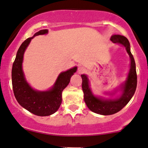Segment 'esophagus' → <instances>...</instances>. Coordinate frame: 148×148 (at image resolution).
Wrapping results in <instances>:
<instances>
[{
	"label": "esophagus",
	"instance_id": "34e87169",
	"mask_svg": "<svg viewBox=\"0 0 148 148\" xmlns=\"http://www.w3.org/2000/svg\"><path fill=\"white\" fill-rule=\"evenodd\" d=\"M84 72H85V69L84 67H82V66H79L78 69H77V73L79 74H82L84 73Z\"/></svg>",
	"mask_w": 148,
	"mask_h": 148
}]
</instances>
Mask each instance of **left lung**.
Returning a JSON list of instances; mask_svg holds the SVG:
<instances>
[{"instance_id":"1","label":"left lung","mask_w":148,"mask_h":148,"mask_svg":"<svg viewBox=\"0 0 148 148\" xmlns=\"http://www.w3.org/2000/svg\"><path fill=\"white\" fill-rule=\"evenodd\" d=\"M110 40L113 43L123 45L130 57V69L126 80L114 92L108 93L111 97L115 95L117 90L120 91V95L115 98H104L93 94L90 87V82L87 75H81L82 78V88L84 92V100L86 105L92 112L102 115H110L119 112L132 99L136 92L137 86V75L136 63L130 50V43L126 37L121 35H112Z\"/></svg>"}]
</instances>
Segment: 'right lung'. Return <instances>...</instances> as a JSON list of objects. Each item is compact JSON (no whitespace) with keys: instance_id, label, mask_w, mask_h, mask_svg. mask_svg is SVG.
<instances>
[{"instance_id":"1","label":"right lung","mask_w":148,"mask_h":148,"mask_svg":"<svg viewBox=\"0 0 148 148\" xmlns=\"http://www.w3.org/2000/svg\"><path fill=\"white\" fill-rule=\"evenodd\" d=\"M47 34L48 30H40L33 37L24 41L18 49L12 69V83L16 101L24 108L38 116H49L58 110L62 101L63 90L69 84L71 76L77 69L75 66L61 72L54 85L47 91L36 90L31 87L26 81L22 69L24 52L35 36Z\"/></svg>"}]
</instances>
